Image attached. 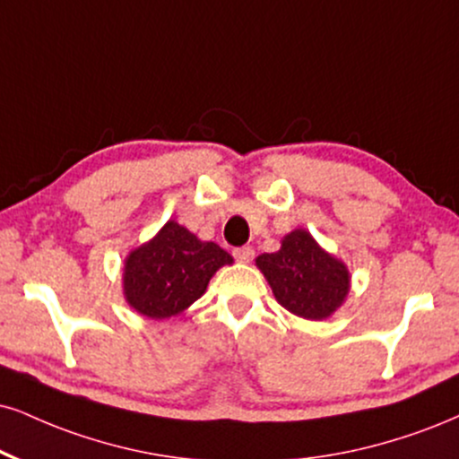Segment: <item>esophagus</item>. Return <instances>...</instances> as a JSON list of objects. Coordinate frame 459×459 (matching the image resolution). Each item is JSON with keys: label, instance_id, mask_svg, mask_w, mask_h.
<instances>
[{"label": "esophagus", "instance_id": "esophagus-1", "mask_svg": "<svg viewBox=\"0 0 459 459\" xmlns=\"http://www.w3.org/2000/svg\"><path fill=\"white\" fill-rule=\"evenodd\" d=\"M253 255H255V253H253L251 247H238V248H234V257L238 259V262H242V264L251 262Z\"/></svg>", "mask_w": 459, "mask_h": 459}]
</instances>
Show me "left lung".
Returning <instances> with one entry per match:
<instances>
[{
  "instance_id": "obj_1",
  "label": "left lung",
  "mask_w": 459,
  "mask_h": 459,
  "mask_svg": "<svg viewBox=\"0 0 459 459\" xmlns=\"http://www.w3.org/2000/svg\"><path fill=\"white\" fill-rule=\"evenodd\" d=\"M276 302L310 321L327 319L344 302L351 274L341 259L324 251L307 230H293L276 253L255 259Z\"/></svg>"
}]
</instances>
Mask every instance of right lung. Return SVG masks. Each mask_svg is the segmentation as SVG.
I'll return each mask as SVG.
<instances>
[{
    "instance_id": "add662e5",
    "label": "right lung",
    "mask_w": 459,
    "mask_h": 459,
    "mask_svg": "<svg viewBox=\"0 0 459 459\" xmlns=\"http://www.w3.org/2000/svg\"><path fill=\"white\" fill-rule=\"evenodd\" d=\"M234 259L214 242L168 221L157 236L134 248L123 268V293L127 304L151 319H168L189 308L208 281Z\"/></svg>"
}]
</instances>
